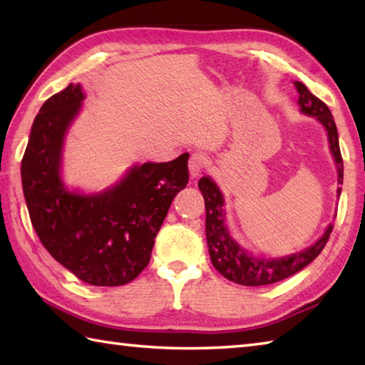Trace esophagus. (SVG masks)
Here are the masks:
<instances>
[{
    "label": "esophagus",
    "instance_id": "1",
    "mask_svg": "<svg viewBox=\"0 0 365 365\" xmlns=\"http://www.w3.org/2000/svg\"><path fill=\"white\" fill-rule=\"evenodd\" d=\"M209 164V160L207 156H205L204 153H200V151H196V153H193L190 156V161H188V169H190V175L196 178L197 175H201V172L207 168Z\"/></svg>",
    "mask_w": 365,
    "mask_h": 365
}]
</instances>
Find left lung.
I'll use <instances>...</instances> for the list:
<instances>
[{"instance_id": "left-lung-1", "label": "left lung", "mask_w": 365, "mask_h": 365, "mask_svg": "<svg viewBox=\"0 0 365 365\" xmlns=\"http://www.w3.org/2000/svg\"><path fill=\"white\" fill-rule=\"evenodd\" d=\"M294 84L298 94H300L298 103H300L303 113L316 116L327 130L330 150H332L336 168H339V183H343V158L340 153L339 132H336L334 116L327 105L311 94L307 86L300 81H295ZM197 185H200L205 202V236H207L212 264L222 276L236 284H241V286H268V284L279 282L298 273L321 254L334 230V225H329L321 240L300 254L274 258V260L254 258L247 255L246 250H242L230 237L228 230L225 227L223 196L217 185L209 177H202ZM340 191L341 188H339V196Z\"/></svg>"}]
</instances>
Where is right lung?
<instances>
[{"instance_id": "obj_1", "label": "right lung", "mask_w": 365, "mask_h": 365, "mask_svg": "<svg viewBox=\"0 0 365 365\" xmlns=\"http://www.w3.org/2000/svg\"><path fill=\"white\" fill-rule=\"evenodd\" d=\"M83 97L81 86L68 84L43 103L22 158V188L33 228L58 263L91 286H123L150 263L172 200L188 183V155L135 165L101 195L70 193L62 145Z\"/></svg>"}]
</instances>
